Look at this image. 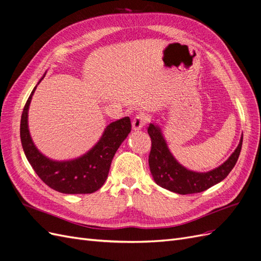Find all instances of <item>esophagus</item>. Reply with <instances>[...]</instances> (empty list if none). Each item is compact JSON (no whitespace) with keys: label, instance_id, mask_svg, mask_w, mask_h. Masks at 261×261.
Returning a JSON list of instances; mask_svg holds the SVG:
<instances>
[{"label":"esophagus","instance_id":"1","mask_svg":"<svg viewBox=\"0 0 261 261\" xmlns=\"http://www.w3.org/2000/svg\"><path fill=\"white\" fill-rule=\"evenodd\" d=\"M148 120H149V118H148L146 115H144V114H139V115H137L136 117H134L133 123H132L133 129H134V130H139V129H141V128H143L144 126L147 124Z\"/></svg>","mask_w":261,"mask_h":261}]
</instances>
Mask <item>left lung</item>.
Masks as SVG:
<instances>
[{
  "label": "left lung",
  "mask_w": 261,
  "mask_h": 261,
  "mask_svg": "<svg viewBox=\"0 0 261 261\" xmlns=\"http://www.w3.org/2000/svg\"><path fill=\"white\" fill-rule=\"evenodd\" d=\"M148 134L151 138L148 161L154 181L168 191L180 195L201 193L223 180L238 162L243 144L242 135L238 148L224 163L215 170L200 173L187 170L176 161L170 152L159 126L150 123Z\"/></svg>",
  "instance_id": "8db88e82"
}]
</instances>
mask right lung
Returning <instances> with one entry per match:
<instances>
[{"label":"right lung","instance_id":"add662e5","mask_svg":"<svg viewBox=\"0 0 261 261\" xmlns=\"http://www.w3.org/2000/svg\"><path fill=\"white\" fill-rule=\"evenodd\" d=\"M36 88L37 86L30 93L20 120V140L28 162L43 183L54 191L63 194H91L98 191L108 178L116 150L130 133V118L126 116L109 124L98 143L84 155L74 160L54 161L39 151L30 137L28 110Z\"/></svg>","mask_w":261,"mask_h":261}]
</instances>
